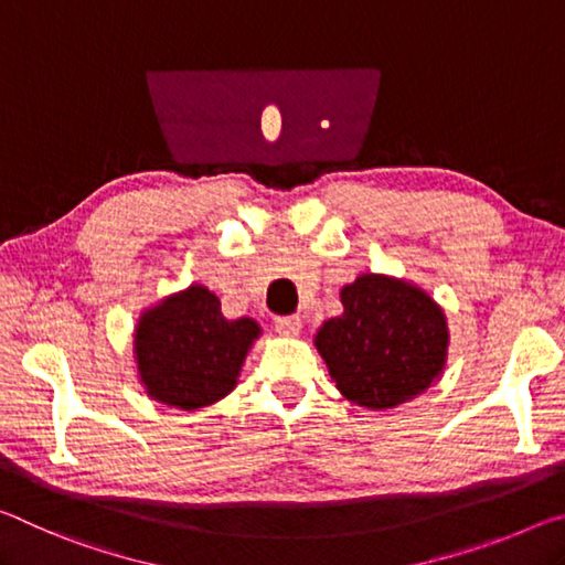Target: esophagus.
Returning <instances> with one entry per match:
<instances>
[{"mask_svg":"<svg viewBox=\"0 0 565 565\" xmlns=\"http://www.w3.org/2000/svg\"><path fill=\"white\" fill-rule=\"evenodd\" d=\"M275 330L280 332V335H298V332L302 330V320L298 316L277 318L275 320Z\"/></svg>","mask_w":565,"mask_h":565,"instance_id":"1","label":"esophagus"}]
</instances>
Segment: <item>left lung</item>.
<instances>
[{"instance_id": "8db88e82", "label": "left lung", "mask_w": 565, "mask_h": 565, "mask_svg": "<svg viewBox=\"0 0 565 565\" xmlns=\"http://www.w3.org/2000/svg\"><path fill=\"white\" fill-rule=\"evenodd\" d=\"M343 316L320 326L316 348L350 403L387 411L438 381L448 360V320L418 285L365 273L340 290Z\"/></svg>"}]
</instances>
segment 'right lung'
I'll return each instance as SVG.
<instances>
[{
    "label": "right lung",
    "instance_id": "1",
    "mask_svg": "<svg viewBox=\"0 0 565 565\" xmlns=\"http://www.w3.org/2000/svg\"><path fill=\"white\" fill-rule=\"evenodd\" d=\"M260 332L253 318L227 320L217 295L195 282L162 298L137 320V375L157 403L180 411L205 408L235 391Z\"/></svg>",
    "mask_w": 565,
    "mask_h": 565
}]
</instances>
